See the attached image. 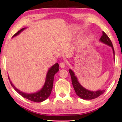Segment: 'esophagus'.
I'll list each match as a JSON object with an SVG mask.
<instances>
[{"instance_id":"1","label":"esophagus","mask_w":122,"mask_h":122,"mask_svg":"<svg viewBox=\"0 0 122 122\" xmlns=\"http://www.w3.org/2000/svg\"><path fill=\"white\" fill-rule=\"evenodd\" d=\"M66 66V63L64 62H62L60 63V67L61 68H64Z\"/></svg>"}]
</instances>
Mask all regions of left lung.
Returning a JSON list of instances; mask_svg holds the SVG:
<instances>
[{"mask_svg": "<svg viewBox=\"0 0 122 122\" xmlns=\"http://www.w3.org/2000/svg\"><path fill=\"white\" fill-rule=\"evenodd\" d=\"M100 41L101 42L104 43V44L108 45L109 46L112 48L113 56H115V51L112 42L108 36L104 32H102V36L100 39ZM69 72L71 76V82L74 90L75 91L76 95L79 96L80 98L83 99V100H92V99L98 97V96L104 93L105 90H99L94 92V91H90L86 89L79 83L77 77L71 69H69Z\"/></svg>", "mask_w": 122, "mask_h": 122, "instance_id": "8db88e82", "label": "left lung"}]
</instances>
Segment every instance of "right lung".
<instances>
[{
    "instance_id": "add662e5",
    "label": "right lung",
    "mask_w": 122,
    "mask_h": 122,
    "mask_svg": "<svg viewBox=\"0 0 122 122\" xmlns=\"http://www.w3.org/2000/svg\"><path fill=\"white\" fill-rule=\"evenodd\" d=\"M26 28H23L19 30L17 33L14 35L12 36V38H14L16 36L19 35L22 31H23L24 30H25ZM59 64L56 63L53 66L49 69L48 72H47L46 80L43 87L38 92H36L33 93H26V92H22L20 90L18 89L15 86H14L12 82L10 80V78L9 76V79L10 80V83H11L12 87L14 88L18 94H20L23 97L25 98L28 100L32 101L33 102H41L42 101H44L46 99L48 98V97L50 96L51 94V90L53 89V81H54V77L55 74H56L57 71H59Z\"/></svg>"
}]
</instances>
